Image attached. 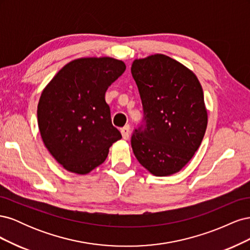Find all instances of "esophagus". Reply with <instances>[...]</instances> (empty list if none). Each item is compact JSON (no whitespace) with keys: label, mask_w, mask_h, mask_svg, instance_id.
Here are the masks:
<instances>
[{"label":"esophagus","mask_w":250,"mask_h":250,"mask_svg":"<svg viewBox=\"0 0 250 250\" xmlns=\"http://www.w3.org/2000/svg\"><path fill=\"white\" fill-rule=\"evenodd\" d=\"M121 133H122V137L124 140L129 139L130 135V126L129 125H125L123 128H121Z\"/></svg>","instance_id":"34e87169"}]
</instances>
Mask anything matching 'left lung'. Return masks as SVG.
Returning a JSON list of instances; mask_svg holds the SVG:
<instances>
[{"label":"left lung","instance_id":"1","mask_svg":"<svg viewBox=\"0 0 250 250\" xmlns=\"http://www.w3.org/2000/svg\"><path fill=\"white\" fill-rule=\"evenodd\" d=\"M131 74L145 115L132 134L133 153L153 175H172L191 161L206 133L202 86L190 69L164 54L134 59Z\"/></svg>","mask_w":250,"mask_h":250}]
</instances>
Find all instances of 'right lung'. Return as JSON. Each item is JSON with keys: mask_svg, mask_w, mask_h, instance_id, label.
Listing matches in <instances>:
<instances>
[{"mask_svg": "<svg viewBox=\"0 0 250 250\" xmlns=\"http://www.w3.org/2000/svg\"><path fill=\"white\" fill-rule=\"evenodd\" d=\"M126 69L111 57L72 60L43 88L37 122L44 146L62 167L87 174L100 166L113 143L122 139L112 126L105 93Z\"/></svg>", "mask_w": 250, "mask_h": 250, "instance_id": "add662e5", "label": "right lung"}]
</instances>
